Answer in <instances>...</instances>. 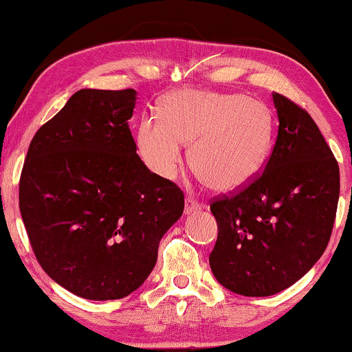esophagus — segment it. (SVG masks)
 <instances>
[{
  "label": "esophagus",
  "mask_w": 352,
  "mask_h": 352,
  "mask_svg": "<svg viewBox=\"0 0 352 352\" xmlns=\"http://www.w3.org/2000/svg\"><path fill=\"white\" fill-rule=\"evenodd\" d=\"M199 210H201V205L199 204V201L192 199V197H187L186 206H184V213L192 214V213H195V211H199Z\"/></svg>",
  "instance_id": "obj_1"
}]
</instances>
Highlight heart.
I'll use <instances>...</instances> for the list:
<instances>
[{
	"mask_svg": "<svg viewBox=\"0 0 352 352\" xmlns=\"http://www.w3.org/2000/svg\"><path fill=\"white\" fill-rule=\"evenodd\" d=\"M160 118L138 126L139 155L148 170L173 179L190 144L189 165L216 192L247 186L266 165L274 141V118L263 102L243 94L182 89L166 96Z\"/></svg>",
	"mask_w": 352,
	"mask_h": 352,
	"instance_id": "obj_1",
	"label": "heart"
}]
</instances>
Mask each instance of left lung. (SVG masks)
<instances>
[{
  "label": "left lung",
  "instance_id": "obj_1",
  "mask_svg": "<svg viewBox=\"0 0 352 352\" xmlns=\"http://www.w3.org/2000/svg\"><path fill=\"white\" fill-rule=\"evenodd\" d=\"M278 133L263 175L210 210L218 240L210 254L216 280L243 296L292 287L329 245L340 197V168L314 120L274 93Z\"/></svg>",
  "mask_w": 352,
  "mask_h": 352
}]
</instances>
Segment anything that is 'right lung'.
<instances>
[{"mask_svg": "<svg viewBox=\"0 0 352 352\" xmlns=\"http://www.w3.org/2000/svg\"><path fill=\"white\" fill-rule=\"evenodd\" d=\"M136 91L80 89L33 136L19 206L52 280L86 300H120L146 282L184 194L136 153Z\"/></svg>", "mask_w": 352, "mask_h": 352, "instance_id": "obj_1", "label": "right lung"}]
</instances>
